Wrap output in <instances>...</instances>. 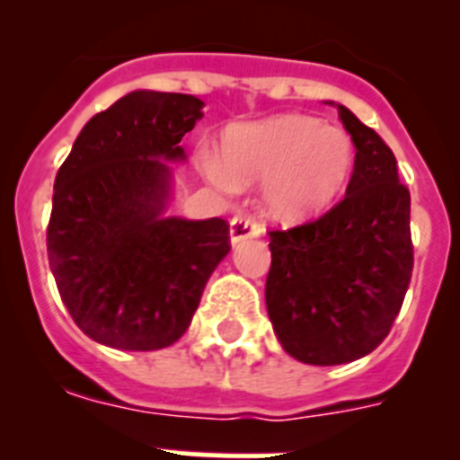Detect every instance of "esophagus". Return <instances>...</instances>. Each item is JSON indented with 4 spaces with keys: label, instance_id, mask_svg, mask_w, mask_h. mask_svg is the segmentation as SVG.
<instances>
[{
    "label": "esophagus",
    "instance_id": "1",
    "mask_svg": "<svg viewBox=\"0 0 460 460\" xmlns=\"http://www.w3.org/2000/svg\"><path fill=\"white\" fill-rule=\"evenodd\" d=\"M262 234V227L253 221V218L246 217H234L233 223H230V242L233 246L242 243L243 239H253Z\"/></svg>",
    "mask_w": 460,
    "mask_h": 460
}]
</instances>
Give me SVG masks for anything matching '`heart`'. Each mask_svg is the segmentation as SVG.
Returning a JSON list of instances; mask_svg holds the SVG:
<instances>
[{
	"label": "heart",
	"instance_id": "obj_1",
	"mask_svg": "<svg viewBox=\"0 0 460 460\" xmlns=\"http://www.w3.org/2000/svg\"><path fill=\"white\" fill-rule=\"evenodd\" d=\"M355 142L308 115L234 124L221 137V156L205 154L202 170L217 186L262 180L260 205L283 226L318 218L339 202L355 172Z\"/></svg>",
	"mask_w": 460,
	"mask_h": 460
}]
</instances>
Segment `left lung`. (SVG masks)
I'll use <instances>...</instances> for the list:
<instances>
[{
    "label": "left lung",
    "mask_w": 460,
    "mask_h": 460,
    "mask_svg": "<svg viewBox=\"0 0 460 460\" xmlns=\"http://www.w3.org/2000/svg\"><path fill=\"white\" fill-rule=\"evenodd\" d=\"M339 108L357 149L345 198L318 221L271 230L265 302L276 339L313 367L348 364L385 341L412 276L410 190L380 136Z\"/></svg>",
    "instance_id": "obj_1"
}]
</instances>
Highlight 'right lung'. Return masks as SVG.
<instances>
[{
    "instance_id": "add662e5",
    "label": "right lung",
    "mask_w": 460,
    "mask_h": 460,
    "mask_svg": "<svg viewBox=\"0 0 460 460\" xmlns=\"http://www.w3.org/2000/svg\"><path fill=\"white\" fill-rule=\"evenodd\" d=\"M190 93L136 89L93 115L55 177L48 260L71 318L115 350H161L189 329L230 253L223 218L168 217L170 164L202 119Z\"/></svg>"
}]
</instances>
